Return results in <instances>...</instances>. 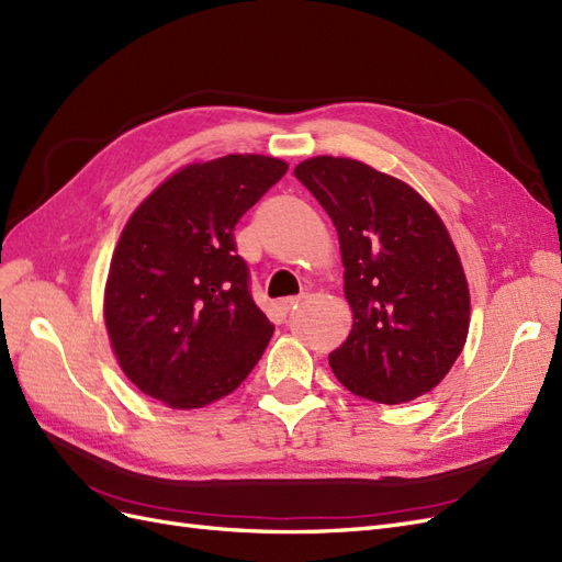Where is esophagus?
<instances>
[{
	"mask_svg": "<svg viewBox=\"0 0 562 562\" xmlns=\"http://www.w3.org/2000/svg\"><path fill=\"white\" fill-rule=\"evenodd\" d=\"M300 302H302V297H283L279 304H281L283 312H293V310H297Z\"/></svg>",
	"mask_w": 562,
	"mask_h": 562,
	"instance_id": "34e87169",
	"label": "esophagus"
}]
</instances>
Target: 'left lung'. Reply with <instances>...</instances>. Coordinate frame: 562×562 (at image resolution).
Returning <instances> with one entry per match:
<instances>
[{"label":"left lung","instance_id":"8db88e82","mask_svg":"<svg viewBox=\"0 0 562 562\" xmlns=\"http://www.w3.org/2000/svg\"><path fill=\"white\" fill-rule=\"evenodd\" d=\"M295 178L337 229L353 326L330 356L351 394L398 405L443 382L462 353L471 297L443 220L411 184L347 157H312Z\"/></svg>","mask_w":562,"mask_h":562}]
</instances>
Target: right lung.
<instances>
[{
  "label": "right lung",
  "instance_id": "1",
  "mask_svg": "<svg viewBox=\"0 0 562 562\" xmlns=\"http://www.w3.org/2000/svg\"><path fill=\"white\" fill-rule=\"evenodd\" d=\"M288 164L265 155L194 161L128 217L105 283L114 359L143 394L194 411L232 394L274 326L252 302L234 227Z\"/></svg>",
  "mask_w": 562,
  "mask_h": 562
}]
</instances>
